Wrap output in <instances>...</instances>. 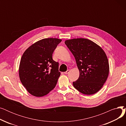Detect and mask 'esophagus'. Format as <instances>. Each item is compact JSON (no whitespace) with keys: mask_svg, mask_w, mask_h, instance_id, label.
I'll list each match as a JSON object with an SVG mask.
<instances>
[{"mask_svg":"<svg viewBox=\"0 0 126 126\" xmlns=\"http://www.w3.org/2000/svg\"><path fill=\"white\" fill-rule=\"evenodd\" d=\"M69 72V70H67L66 71H65V72H64V74H65V75H66V74H68V73Z\"/></svg>","mask_w":126,"mask_h":126,"instance_id":"esophagus-1","label":"esophagus"}]
</instances>
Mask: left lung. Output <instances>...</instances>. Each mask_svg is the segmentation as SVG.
Listing matches in <instances>:
<instances>
[{
	"instance_id": "left-lung-1",
	"label": "left lung",
	"mask_w": 126,
	"mask_h": 126,
	"mask_svg": "<svg viewBox=\"0 0 126 126\" xmlns=\"http://www.w3.org/2000/svg\"><path fill=\"white\" fill-rule=\"evenodd\" d=\"M65 44L74 56L80 76L74 87L82 94H94L106 81L109 71L108 59L103 49L89 39L77 38Z\"/></svg>"
}]
</instances>
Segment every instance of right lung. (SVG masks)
Instances as JSON below:
<instances>
[{"mask_svg":"<svg viewBox=\"0 0 126 126\" xmlns=\"http://www.w3.org/2000/svg\"><path fill=\"white\" fill-rule=\"evenodd\" d=\"M61 41L57 38L43 39L32 44L23 53L20 62L19 78L32 95L41 97L55 87L60 72L58 62L52 56Z\"/></svg>","mask_w":126,"mask_h":126,"instance_id":"1","label":"right lung"}]
</instances>
